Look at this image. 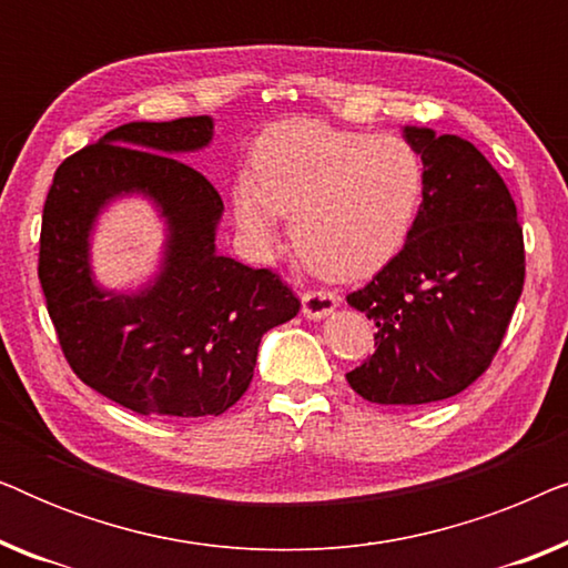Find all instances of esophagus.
<instances>
[{"mask_svg":"<svg viewBox=\"0 0 568 568\" xmlns=\"http://www.w3.org/2000/svg\"><path fill=\"white\" fill-rule=\"evenodd\" d=\"M338 307V297L328 290H310L302 294V313L310 321H321V317L331 315Z\"/></svg>","mask_w":568,"mask_h":568,"instance_id":"34e87169","label":"esophagus"}]
</instances>
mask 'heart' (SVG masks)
I'll list each match as a JSON object with an SVG mask.
<instances>
[{
  "instance_id": "heart-1",
  "label": "heart",
  "mask_w": 568,
  "mask_h": 568,
  "mask_svg": "<svg viewBox=\"0 0 568 568\" xmlns=\"http://www.w3.org/2000/svg\"><path fill=\"white\" fill-rule=\"evenodd\" d=\"M424 162L403 136L290 121L268 131L255 175L232 189V212L255 253L276 245L282 214L302 261L331 278H356L393 258L414 227Z\"/></svg>"
}]
</instances>
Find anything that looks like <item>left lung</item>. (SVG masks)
<instances>
[{
	"instance_id": "8db88e82",
	"label": "left lung",
	"mask_w": 568,
	"mask_h": 568,
	"mask_svg": "<svg viewBox=\"0 0 568 568\" xmlns=\"http://www.w3.org/2000/svg\"><path fill=\"white\" fill-rule=\"evenodd\" d=\"M424 162V201L406 245L346 297L377 325L375 354L346 375L383 406L453 398L499 352L525 284L517 206L484 154L455 134L403 129Z\"/></svg>"
}]
</instances>
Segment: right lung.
Instances as JSON below:
<instances>
[{"instance_id":"1","label":"right lung","mask_w":568,"mask_h":568,"mask_svg":"<svg viewBox=\"0 0 568 568\" xmlns=\"http://www.w3.org/2000/svg\"><path fill=\"white\" fill-rule=\"evenodd\" d=\"M212 136L209 115L123 123L61 162L45 196L38 278L61 352L84 385L142 416L224 414L251 385L263 333L300 313L276 274L216 253L220 193L178 160ZM134 192L166 220L161 271L136 293L103 291L89 235Z\"/></svg>"}]
</instances>
